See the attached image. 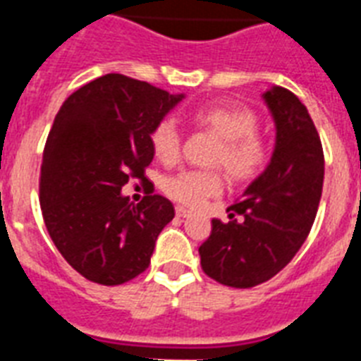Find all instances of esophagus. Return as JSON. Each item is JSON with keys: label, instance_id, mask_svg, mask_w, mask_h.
<instances>
[{"label": "esophagus", "instance_id": "esophagus-1", "mask_svg": "<svg viewBox=\"0 0 361 361\" xmlns=\"http://www.w3.org/2000/svg\"><path fill=\"white\" fill-rule=\"evenodd\" d=\"M176 215H178V217H181V219H185V217H189V215H191V212L183 208V206H178V208H176Z\"/></svg>", "mask_w": 361, "mask_h": 361}]
</instances>
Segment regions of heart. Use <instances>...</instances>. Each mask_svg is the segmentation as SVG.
Here are the masks:
<instances>
[{
    "instance_id": "heart-1",
    "label": "heart",
    "mask_w": 361,
    "mask_h": 361,
    "mask_svg": "<svg viewBox=\"0 0 361 361\" xmlns=\"http://www.w3.org/2000/svg\"><path fill=\"white\" fill-rule=\"evenodd\" d=\"M198 127L219 138L214 164H219L234 180H251L269 161V144L257 130V114L243 106H202L192 114ZM153 155L164 164L178 161L181 152L180 127L172 118H163L149 133ZM170 198L189 208H200L223 192V176L217 170H183L164 183Z\"/></svg>"
}]
</instances>
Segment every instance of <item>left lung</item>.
<instances>
[{
  "instance_id": "left-lung-1",
  "label": "left lung",
  "mask_w": 361,
  "mask_h": 361,
  "mask_svg": "<svg viewBox=\"0 0 361 361\" xmlns=\"http://www.w3.org/2000/svg\"><path fill=\"white\" fill-rule=\"evenodd\" d=\"M264 101L277 129L271 161L226 209L231 221H212L198 247L204 274L234 288L266 283L290 262L311 232L324 183L322 142L302 101L279 86Z\"/></svg>"
}]
</instances>
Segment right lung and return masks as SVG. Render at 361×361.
<instances>
[{"label":"right lung","instance_id":"1","mask_svg":"<svg viewBox=\"0 0 361 361\" xmlns=\"http://www.w3.org/2000/svg\"><path fill=\"white\" fill-rule=\"evenodd\" d=\"M181 99L112 73L71 93L56 114L39 202L54 245L87 281L123 285L146 271L157 236L174 219L169 198L149 192L133 204L121 187L147 180L152 127Z\"/></svg>","mask_w":361,"mask_h":361}]
</instances>
